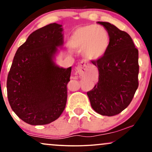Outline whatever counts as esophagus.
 Instances as JSON below:
<instances>
[{
    "mask_svg": "<svg viewBox=\"0 0 152 152\" xmlns=\"http://www.w3.org/2000/svg\"><path fill=\"white\" fill-rule=\"evenodd\" d=\"M87 69V64L86 62L83 61H81L80 62V64H78V66H77V70H78V72H83V71H86Z\"/></svg>",
    "mask_w": 152,
    "mask_h": 152,
    "instance_id": "34e87169",
    "label": "esophagus"
}]
</instances>
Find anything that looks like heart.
Here are the masks:
<instances>
[{"label":"heart","mask_w":152,"mask_h":152,"mask_svg":"<svg viewBox=\"0 0 152 152\" xmlns=\"http://www.w3.org/2000/svg\"><path fill=\"white\" fill-rule=\"evenodd\" d=\"M69 44L74 49L83 51L88 59L97 60L108 50L110 37L102 26L88 25L78 28L73 33Z\"/></svg>","instance_id":"b5f03b06"}]
</instances>
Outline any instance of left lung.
Segmentation results:
<instances>
[{
  "label": "left lung",
  "instance_id": "8db88e82",
  "mask_svg": "<svg viewBox=\"0 0 152 152\" xmlns=\"http://www.w3.org/2000/svg\"><path fill=\"white\" fill-rule=\"evenodd\" d=\"M98 23L108 31L110 44L102 58L91 61L99 80L87 94L94 111L110 117L128 107L138 88V50L127 32L108 22Z\"/></svg>",
  "mask_w": 152,
  "mask_h": 152
}]
</instances>
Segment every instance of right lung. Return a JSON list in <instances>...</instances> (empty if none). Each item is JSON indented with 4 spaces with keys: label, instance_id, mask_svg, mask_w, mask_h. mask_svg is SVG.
I'll use <instances>...</instances> for the list:
<instances>
[{
    "label": "right lung",
    "instance_id": "add662e5",
    "mask_svg": "<svg viewBox=\"0 0 152 152\" xmlns=\"http://www.w3.org/2000/svg\"><path fill=\"white\" fill-rule=\"evenodd\" d=\"M61 27L53 23L32 32L17 49L8 74L10 106L29 124H49L65 108L72 67L60 68L53 61L63 44Z\"/></svg>",
    "mask_w": 152,
    "mask_h": 152
}]
</instances>
